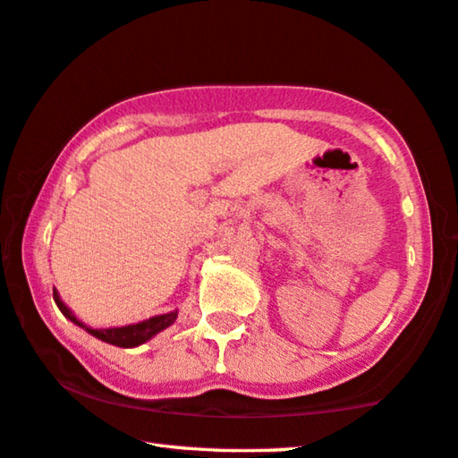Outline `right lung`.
Returning <instances> with one entry per match:
<instances>
[{"label": "right lung", "mask_w": 458, "mask_h": 458, "mask_svg": "<svg viewBox=\"0 0 458 458\" xmlns=\"http://www.w3.org/2000/svg\"><path fill=\"white\" fill-rule=\"evenodd\" d=\"M53 297H55L56 306H59V310L63 311V316L69 318L72 324L81 326V328L89 332L91 336L104 340V343H107V344L122 346V348L140 346V344L147 343V340H150L152 336H157L158 332H163L165 328H169V326L177 320V310H175V311H169V314L152 316V318H148V320H144V322L120 326V328H89V326H85L81 320H77V316L72 314V311L67 306H64L63 300L59 297V293L53 292Z\"/></svg>", "instance_id": "1"}]
</instances>
